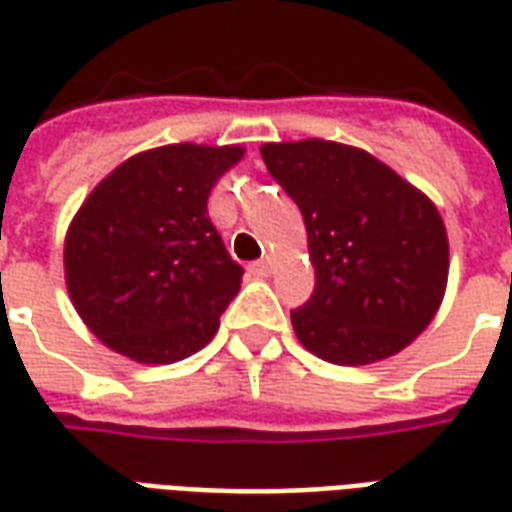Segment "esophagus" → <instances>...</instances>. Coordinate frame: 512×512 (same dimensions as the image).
I'll list each match as a JSON object with an SVG mask.
<instances>
[{"instance_id":"1","label":"esophagus","mask_w":512,"mask_h":512,"mask_svg":"<svg viewBox=\"0 0 512 512\" xmlns=\"http://www.w3.org/2000/svg\"><path fill=\"white\" fill-rule=\"evenodd\" d=\"M249 271H252V274H255V277H268V274H271V260H257V263H252V266H249Z\"/></svg>"}]
</instances>
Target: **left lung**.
Segmentation results:
<instances>
[{
	"mask_svg": "<svg viewBox=\"0 0 512 512\" xmlns=\"http://www.w3.org/2000/svg\"><path fill=\"white\" fill-rule=\"evenodd\" d=\"M260 156L307 224L315 290L290 310L301 345L332 365L403 351L433 321L447 285L436 205L356 147L271 142Z\"/></svg>",
	"mask_w": 512,
	"mask_h": 512,
	"instance_id": "obj_1",
	"label": "left lung"
}]
</instances>
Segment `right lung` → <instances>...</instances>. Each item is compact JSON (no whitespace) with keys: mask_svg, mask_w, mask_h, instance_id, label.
<instances>
[{"mask_svg":"<svg viewBox=\"0 0 512 512\" xmlns=\"http://www.w3.org/2000/svg\"><path fill=\"white\" fill-rule=\"evenodd\" d=\"M241 147L167 145L128 158L87 197L65 238L73 307L112 351L145 365L197 354L241 288L208 194Z\"/></svg>","mask_w":512,"mask_h":512,"instance_id":"add662e5","label":"right lung"}]
</instances>
